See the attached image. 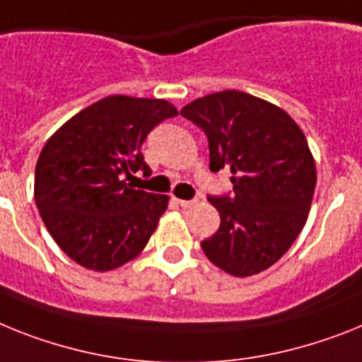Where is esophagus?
<instances>
[{"mask_svg": "<svg viewBox=\"0 0 362 362\" xmlns=\"http://www.w3.org/2000/svg\"><path fill=\"white\" fill-rule=\"evenodd\" d=\"M176 200V204L180 206V208H184V209H187V208H193V206L197 204V202H199V200L197 199H193V200H182V199H175Z\"/></svg>", "mask_w": 362, "mask_h": 362, "instance_id": "1", "label": "esophagus"}]
</instances>
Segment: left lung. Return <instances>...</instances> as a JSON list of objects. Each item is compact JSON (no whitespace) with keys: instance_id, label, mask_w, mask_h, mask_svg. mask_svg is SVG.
<instances>
[{"instance_id":"1","label":"left lung","mask_w":362,"mask_h":362,"mask_svg":"<svg viewBox=\"0 0 362 362\" xmlns=\"http://www.w3.org/2000/svg\"><path fill=\"white\" fill-rule=\"evenodd\" d=\"M208 136L209 169L228 167L233 197H209L221 226L200 247L238 278L272 267L302 232L317 186L308 139L279 106L238 90L209 93L180 110Z\"/></svg>"}]
</instances>
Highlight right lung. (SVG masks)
Here are the masks:
<instances>
[{"mask_svg":"<svg viewBox=\"0 0 362 362\" xmlns=\"http://www.w3.org/2000/svg\"><path fill=\"white\" fill-rule=\"evenodd\" d=\"M176 114L163 99L110 95L73 115L45 141L35 171L36 208L75 263L106 272L144 250L169 197L127 180L136 171L151 175L141 145Z\"/></svg>","mask_w":362,"mask_h":362,"instance_id":"obj_1","label":"right lung"}]
</instances>
